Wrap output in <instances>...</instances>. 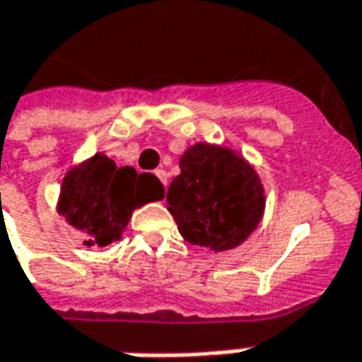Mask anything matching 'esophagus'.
<instances>
[{
    "mask_svg": "<svg viewBox=\"0 0 362 362\" xmlns=\"http://www.w3.org/2000/svg\"><path fill=\"white\" fill-rule=\"evenodd\" d=\"M155 175L159 177V181L167 187V171H165V169H157V171H155Z\"/></svg>",
    "mask_w": 362,
    "mask_h": 362,
    "instance_id": "1",
    "label": "esophagus"
}]
</instances>
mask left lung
<instances>
[{
  "instance_id": "8db88e82",
  "label": "left lung",
  "mask_w": 362,
  "mask_h": 362,
  "mask_svg": "<svg viewBox=\"0 0 362 362\" xmlns=\"http://www.w3.org/2000/svg\"><path fill=\"white\" fill-rule=\"evenodd\" d=\"M167 189V209L191 245L229 251L255 231L265 209L255 169L227 147L197 143Z\"/></svg>"
}]
</instances>
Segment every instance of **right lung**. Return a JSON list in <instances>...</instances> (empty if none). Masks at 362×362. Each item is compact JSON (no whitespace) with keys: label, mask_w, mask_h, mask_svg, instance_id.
I'll use <instances>...</instances> for the list:
<instances>
[{"label":"right lung","mask_w":362,"mask_h":362,"mask_svg":"<svg viewBox=\"0 0 362 362\" xmlns=\"http://www.w3.org/2000/svg\"><path fill=\"white\" fill-rule=\"evenodd\" d=\"M163 195V185L153 173L117 167L97 153L63 179L57 209L67 223L87 235V247H105L121 237L133 209Z\"/></svg>","instance_id":"1"}]
</instances>
